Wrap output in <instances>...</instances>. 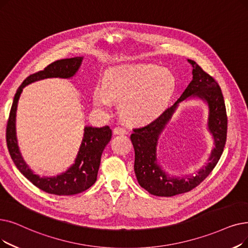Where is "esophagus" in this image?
Returning <instances> with one entry per match:
<instances>
[{
    "label": "esophagus",
    "mask_w": 248,
    "mask_h": 248,
    "mask_svg": "<svg viewBox=\"0 0 248 248\" xmlns=\"http://www.w3.org/2000/svg\"><path fill=\"white\" fill-rule=\"evenodd\" d=\"M113 133L115 135H124V134H126V130L123 126H115L113 130Z\"/></svg>",
    "instance_id": "esophagus-1"
}]
</instances>
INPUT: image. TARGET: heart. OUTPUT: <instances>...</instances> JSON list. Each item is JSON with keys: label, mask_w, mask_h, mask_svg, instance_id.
<instances>
[{"label": "heart", "mask_w": 248, "mask_h": 248, "mask_svg": "<svg viewBox=\"0 0 248 248\" xmlns=\"http://www.w3.org/2000/svg\"><path fill=\"white\" fill-rule=\"evenodd\" d=\"M175 86L174 75L167 69L149 63L124 64L106 72L104 88L95 89L93 101L101 109L120 101L118 112L123 120L142 125L164 111Z\"/></svg>", "instance_id": "obj_1"}]
</instances>
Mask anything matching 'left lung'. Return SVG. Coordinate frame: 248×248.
<instances>
[{
	"mask_svg": "<svg viewBox=\"0 0 248 248\" xmlns=\"http://www.w3.org/2000/svg\"><path fill=\"white\" fill-rule=\"evenodd\" d=\"M187 62L192 66V80L177 101L152 123L143 127L134 128V133L131 135L135 149L134 169L139 185L151 195L157 197H173L197 187L217 165L227 138V114L219 84L195 61L187 60ZM188 97H199L207 102L208 128L214 138L215 148L208 164L200 170L198 175L181 179L170 178L157 164L155 152L157 140L179 102Z\"/></svg>",
	"mask_w": 248,
	"mask_h": 248,
	"instance_id": "1",
	"label": "left lung"
}]
</instances>
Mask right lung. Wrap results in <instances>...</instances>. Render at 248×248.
I'll return each mask as SVG.
<instances>
[{"mask_svg": "<svg viewBox=\"0 0 248 248\" xmlns=\"http://www.w3.org/2000/svg\"><path fill=\"white\" fill-rule=\"evenodd\" d=\"M83 58L59 60L51 62L45 70L28 76L17 89L11 107L6 128V142L11 158L18 170L32 185L47 193L57 196L77 195L91 187L96 179L100 165L101 155L110 141L112 133L108 125L102 127L85 126L84 138L75 163L63 173L53 177H40L34 174L21 155L16 138V111L21 93L26 85L46 78H71L81 66Z\"/></svg>", "mask_w": 248, "mask_h": 248, "instance_id": "obj_1", "label": "right lung"}]
</instances>
